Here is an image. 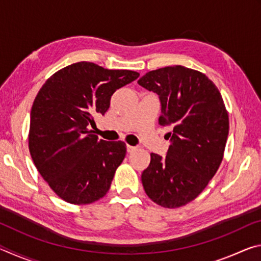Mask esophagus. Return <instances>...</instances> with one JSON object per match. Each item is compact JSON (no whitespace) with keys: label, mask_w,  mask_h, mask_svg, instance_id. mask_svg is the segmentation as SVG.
<instances>
[{"label":"esophagus","mask_w":261,"mask_h":261,"mask_svg":"<svg viewBox=\"0 0 261 261\" xmlns=\"http://www.w3.org/2000/svg\"><path fill=\"white\" fill-rule=\"evenodd\" d=\"M137 149V147L136 146H130V145H127L126 146V151H127V153H134L135 151Z\"/></svg>","instance_id":"obj_1"}]
</instances>
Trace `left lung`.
Masks as SVG:
<instances>
[{
  "label": "left lung",
  "mask_w": 261,
  "mask_h": 261,
  "mask_svg": "<svg viewBox=\"0 0 261 261\" xmlns=\"http://www.w3.org/2000/svg\"><path fill=\"white\" fill-rule=\"evenodd\" d=\"M138 84L159 95V124L171 126L166 156L151 153L141 182L155 204L177 208L196 199L218 171L229 134L228 112L218 87L197 70L161 68Z\"/></svg>",
  "instance_id": "obj_1"
}]
</instances>
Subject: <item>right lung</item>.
<instances>
[{"label": "right lung", "instance_id": "add662e5", "mask_svg": "<svg viewBox=\"0 0 261 261\" xmlns=\"http://www.w3.org/2000/svg\"><path fill=\"white\" fill-rule=\"evenodd\" d=\"M138 77L131 70L78 62L55 72L38 92L29 148L38 171L61 199L86 205L108 192L126 145L99 140L88 126L107 112L115 91Z\"/></svg>", "mask_w": 261, "mask_h": 261}]
</instances>
